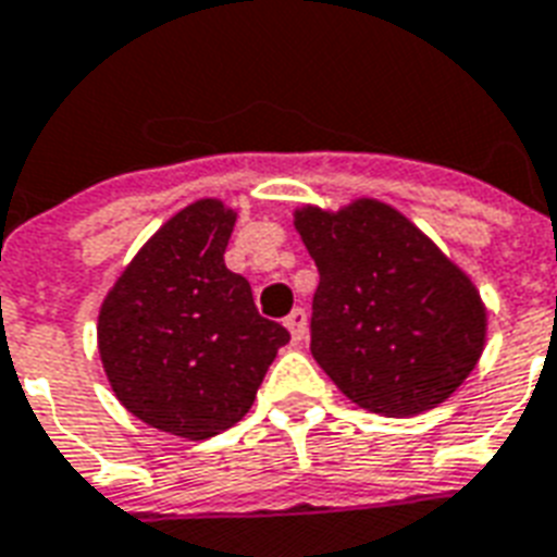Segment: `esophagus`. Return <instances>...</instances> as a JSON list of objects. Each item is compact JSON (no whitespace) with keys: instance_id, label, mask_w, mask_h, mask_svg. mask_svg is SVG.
I'll return each mask as SVG.
<instances>
[{"instance_id":"34e87169","label":"esophagus","mask_w":557,"mask_h":557,"mask_svg":"<svg viewBox=\"0 0 557 557\" xmlns=\"http://www.w3.org/2000/svg\"><path fill=\"white\" fill-rule=\"evenodd\" d=\"M284 325H287V332H290V341L294 346L305 341V334H308V313L302 308H294V311L284 317Z\"/></svg>"}]
</instances>
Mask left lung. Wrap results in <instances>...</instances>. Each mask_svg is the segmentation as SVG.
<instances>
[{"label":"left lung","instance_id":"1","mask_svg":"<svg viewBox=\"0 0 557 557\" xmlns=\"http://www.w3.org/2000/svg\"><path fill=\"white\" fill-rule=\"evenodd\" d=\"M311 252V355L355 405L413 417L449 399L482 358L487 311L470 275L379 199L341 211L305 205Z\"/></svg>","mask_w":557,"mask_h":557}]
</instances>
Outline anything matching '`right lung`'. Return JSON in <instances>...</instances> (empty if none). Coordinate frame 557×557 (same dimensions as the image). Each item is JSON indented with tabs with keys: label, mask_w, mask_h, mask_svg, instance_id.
<instances>
[{
	"label": "right lung",
	"mask_w": 557,
	"mask_h": 557,
	"mask_svg": "<svg viewBox=\"0 0 557 557\" xmlns=\"http://www.w3.org/2000/svg\"><path fill=\"white\" fill-rule=\"evenodd\" d=\"M232 208L199 199L132 258L99 308V358L116 399L158 432L205 441L249 413L287 329L263 320L225 267Z\"/></svg>",
	"instance_id": "obj_1"
}]
</instances>
